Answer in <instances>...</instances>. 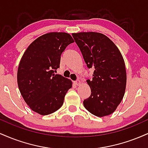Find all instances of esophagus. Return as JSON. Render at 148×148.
I'll return each mask as SVG.
<instances>
[{
    "mask_svg": "<svg viewBox=\"0 0 148 148\" xmlns=\"http://www.w3.org/2000/svg\"><path fill=\"white\" fill-rule=\"evenodd\" d=\"M74 84H75L76 86H79V85L81 84V81H80V80H77V81H76L75 82H74Z\"/></svg>",
    "mask_w": 148,
    "mask_h": 148,
    "instance_id": "34e87169",
    "label": "esophagus"
}]
</instances>
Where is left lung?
Returning a JSON list of instances; mask_svg holds the SVG:
<instances>
[{
	"label": "left lung",
	"mask_w": 148,
	"mask_h": 148,
	"mask_svg": "<svg viewBox=\"0 0 148 148\" xmlns=\"http://www.w3.org/2000/svg\"><path fill=\"white\" fill-rule=\"evenodd\" d=\"M88 68L94 69L87 84L91 95L84 101L92 114L103 117L113 113L123 99L127 84L125 64L116 45L102 33H72Z\"/></svg>",
	"instance_id": "obj_1"
}]
</instances>
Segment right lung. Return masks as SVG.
<instances>
[{
    "instance_id": "add662e5",
    "label": "right lung",
    "mask_w": 148,
    "mask_h": 148,
    "mask_svg": "<svg viewBox=\"0 0 148 148\" xmlns=\"http://www.w3.org/2000/svg\"><path fill=\"white\" fill-rule=\"evenodd\" d=\"M74 42L68 33H46L34 40L23 53L17 71L18 87L33 111L49 115L63 104L72 82L54 72L60 67L62 53Z\"/></svg>"
}]
</instances>
